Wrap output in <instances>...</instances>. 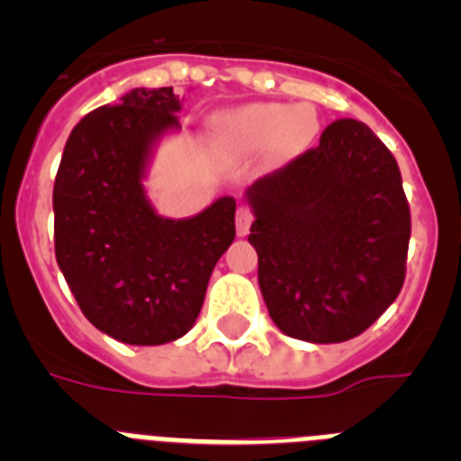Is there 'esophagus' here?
<instances>
[{
	"label": "esophagus",
	"instance_id": "1",
	"mask_svg": "<svg viewBox=\"0 0 461 461\" xmlns=\"http://www.w3.org/2000/svg\"><path fill=\"white\" fill-rule=\"evenodd\" d=\"M249 226H251V214L247 207H238V214H235V230H238L240 238L249 233Z\"/></svg>",
	"mask_w": 461,
	"mask_h": 461
}]
</instances>
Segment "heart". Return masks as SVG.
<instances>
[{"mask_svg":"<svg viewBox=\"0 0 461 461\" xmlns=\"http://www.w3.org/2000/svg\"><path fill=\"white\" fill-rule=\"evenodd\" d=\"M319 133V115L312 105L249 104L228 110L212 124V136L228 154H260L272 148L279 157H295Z\"/></svg>","mask_w":461,"mask_h":461,"instance_id":"1","label":"heart"}]
</instances>
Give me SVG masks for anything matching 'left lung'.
<instances>
[{
	"label": "left lung",
	"instance_id": "8db88e82",
	"mask_svg": "<svg viewBox=\"0 0 461 461\" xmlns=\"http://www.w3.org/2000/svg\"><path fill=\"white\" fill-rule=\"evenodd\" d=\"M258 286L284 335L353 339L404 284L411 214L390 149L357 120L332 122L319 148L244 191Z\"/></svg>",
	"mask_w": 461,
	"mask_h": 461
}]
</instances>
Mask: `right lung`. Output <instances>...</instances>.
<instances>
[{"label":"right lung","mask_w":461,"mask_h":461,"mask_svg":"<svg viewBox=\"0 0 461 461\" xmlns=\"http://www.w3.org/2000/svg\"><path fill=\"white\" fill-rule=\"evenodd\" d=\"M173 87H136L76 124L52 189L55 256L94 328L158 346L194 328L210 275L235 240V198L161 217L145 180L158 142L182 129Z\"/></svg>","instance_id":"1"}]
</instances>
